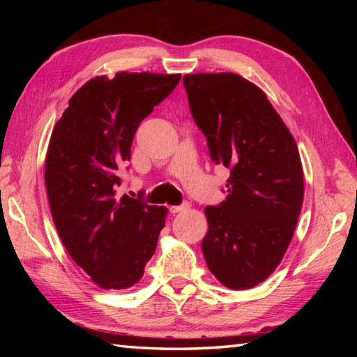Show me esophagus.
I'll list each match as a JSON object with an SVG mask.
<instances>
[{"instance_id":"esophagus-1","label":"esophagus","mask_w":357,"mask_h":357,"mask_svg":"<svg viewBox=\"0 0 357 357\" xmlns=\"http://www.w3.org/2000/svg\"><path fill=\"white\" fill-rule=\"evenodd\" d=\"M189 208H190L189 203H184V204H181V206H172L170 211H172V214H178V213H185Z\"/></svg>"}]
</instances>
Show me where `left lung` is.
I'll use <instances>...</instances> for the list:
<instances>
[{
	"label": "left lung",
	"instance_id": "8db88e82",
	"mask_svg": "<svg viewBox=\"0 0 357 357\" xmlns=\"http://www.w3.org/2000/svg\"><path fill=\"white\" fill-rule=\"evenodd\" d=\"M211 160L229 168L227 200L206 206L202 250L222 285L249 289L280 264L304 200V172L293 135L268 96L233 72L183 78Z\"/></svg>",
	"mask_w": 357,
	"mask_h": 357
}]
</instances>
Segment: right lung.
<instances>
[{
  "label": "right lung",
  "instance_id": "add662e5",
  "mask_svg": "<svg viewBox=\"0 0 357 357\" xmlns=\"http://www.w3.org/2000/svg\"><path fill=\"white\" fill-rule=\"evenodd\" d=\"M181 74L118 72L88 80L53 128L45 187L66 250L96 285L128 289L154 255L168 209L118 195L138 124Z\"/></svg>",
  "mask_w": 357,
  "mask_h": 357
}]
</instances>
